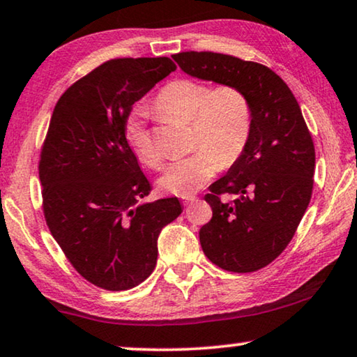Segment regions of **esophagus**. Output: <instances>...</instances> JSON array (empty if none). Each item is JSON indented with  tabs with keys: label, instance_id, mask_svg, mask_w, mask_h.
Returning a JSON list of instances; mask_svg holds the SVG:
<instances>
[{
	"label": "esophagus",
	"instance_id": "obj_1",
	"mask_svg": "<svg viewBox=\"0 0 357 357\" xmlns=\"http://www.w3.org/2000/svg\"><path fill=\"white\" fill-rule=\"evenodd\" d=\"M194 202H197V197H195V195H188V197H183V204H184V205H192Z\"/></svg>",
	"mask_w": 357,
	"mask_h": 357
}]
</instances>
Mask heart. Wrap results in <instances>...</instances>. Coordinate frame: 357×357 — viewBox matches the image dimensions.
Listing matches in <instances>:
<instances>
[{
	"label": "heart",
	"mask_w": 357,
	"mask_h": 357,
	"mask_svg": "<svg viewBox=\"0 0 357 357\" xmlns=\"http://www.w3.org/2000/svg\"><path fill=\"white\" fill-rule=\"evenodd\" d=\"M153 105L160 114L192 126L190 146L195 149L169 165L160 178V185L169 194H195L221 165L231 167L245 151L253 128V105L238 84L220 83L210 88L200 79L178 78L160 89ZM125 139L142 163L160 167L162 158L139 114L126 119Z\"/></svg>",
	"instance_id": "b5f03b06"
}]
</instances>
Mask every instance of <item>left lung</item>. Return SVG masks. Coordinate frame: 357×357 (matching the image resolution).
Listing matches in <instances>:
<instances>
[{
	"label": "left lung",
	"mask_w": 357,
	"mask_h": 357,
	"mask_svg": "<svg viewBox=\"0 0 357 357\" xmlns=\"http://www.w3.org/2000/svg\"><path fill=\"white\" fill-rule=\"evenodd\" d=\"M189 75L238 84L252 99L253 128L242 157L210 185L202 226L205 257L229 273L273 263L295 236L314 185L316 151L294 93L269 67L211 51L173 56Z\"/></svg>",
	"instance_id": "8db88e82"
}]
</instances>
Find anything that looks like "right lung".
Wrapping results in <instances>:
<instances>
[{"mask_svg":"<svg viewBox=\"0 0 357 357\" xmlns=\"http://www.w3.org/2000/svg\"><path fill=\"white\" fill-rule=\"evenodd\" d=\"M174 70L169 57L105 61L68 86L51 115L38 163L43 213L68 263L99 289L144 282L158 234L183 211L176 197L146 204L151 183L125 139L132 104Z\"/></svg>","mask_w":357,"mask_h":357,"instance_id":"right-lung-1","label":"right lung"}]
</instances>
